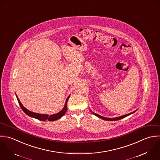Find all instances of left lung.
<instances>
[{"mask_svg":"<svg viewBox=\"0 0 160 160\" xmlns=\"http://www.w3.org/2000/svg\"><path fill=\"white\" fill-rule=\"evenodd\" d=\"M135 112H133V113H134ZM92 113H93V115H95V116L99 117L100 118H102V119L105 120H107V121H116V120H118L122 119V118H125L126 117H127V116H128V115H131V114L133 113H128V114H127V115H123V116H121V117H119L113 118H106V117H102V116H100V115H98V114H97V113H93V112H92Z\"/></svg>","mask_w":160,"mask_h":160,"instance_id":"8db88e82","label":"left lung"}]
</instances>
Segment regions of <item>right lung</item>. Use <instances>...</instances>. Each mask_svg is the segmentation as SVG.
<instances>
[{
	"label": "right lung",
	"instance_id": "1",
	"mask_svg": "<svg viewBox=\"0 0 160 160\" xmlns=\"http://www.w3.org/2000/svg\"><path fill=\"white\" fill-rule=\"evenodd\" d=\"M70 96L68 97V98H67L66 100V102H65V106L63 107V108L62 109V110H61L60 112H58V113H56V114H54V115H50V116H48V115H43V114H39V113H33V112H32L29 110H28L27 109H26L23 105L21 103V102H20L19 99L18 98L17 96V100H18V102L21 107V108L22 109V110L25 112V113H26L27 115H28L29 117H33V118H37L39 120H42V121H45V120H48L49 122H52V121H55L56 120H58L59 118H60L62 116L64 115V114L65 113V112H67V102H68V100Z\"/></svg>",
	"mask_w": 160,
	"mask_h": 160
}]
</instances>
